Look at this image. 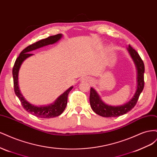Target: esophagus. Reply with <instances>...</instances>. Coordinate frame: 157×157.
I'll use <instances>...</instances> for the list:
<instances>
[{
	"label": "esophagus",
	"instance_id": "esophagus-1",
	"mask_svg": "<svg viewBox=\"0 0 157 157\" xmlns=\"http://www.w3.org/2000/svg\"><path fill=\"white\" fill-rule=\"evenodd\" d=\"M82 80H84V81H88V82H92V79H91L88 77H85L82 78Z\"/></svg>",
	"mask_w": 157,
	"mask_h": 157
}]
</instances>
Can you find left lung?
<instances>
[{
    "label": "left lung",
    "instance_id": "obj_1",
    "mask_svg": "<svg viewBox=\"0 0 157 157\" xmlns=\"http://www.w3.org/2000/svg\"><path fill=\"white\" fill-rule=\"evenodd\" d=\"M137 69V90L134 96L124 105L121 106L108 105L103 103L98 94L94 88H90V103L92 110L98 115L103 117H117L127 113L134 107L141 93L144 88L145 67L143 60L138 53L129 45L127 48Z\"/></svg>",
    "mask_w": 157,
    "mask_h": 157
}]
</instances>
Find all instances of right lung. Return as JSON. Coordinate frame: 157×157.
<instances>
[{
  "label": "right lung",
  "instance_id": "right-lung-1",
  "mask_svg": "<svg viewBox=\"0 0 157 157\" xmlns=\"http://www.w3.org/2000/svg\"><path fill=\"white\" fill-rule=\"evenodd\" d=\"M61 37H62V35L61 34L50 36L48 38H46V39L40 40L29 46H28L24 50H23L21 51L20 56H19L18 58L16 59L15 63H14V65L13 67L12 75L13 79L14 92H15L16 95L17 96L19 99H20L23 109H25V110L27 111L28 113H29L32 114L33 115L36 116L37 117L50 118L60 115L65 110L66 106H67L68 94L71 90H72L73 86L70 87L68 90H66L63 94L60 95L59 97L57 98L54 103L50 104V105L39 107L35 106L33 105H31V104H30L29 102H27L25 100V98H23L21 95L20 89H19V70H20V68L23 63V61L33 55V54L31 53V51L41 48L42 46L54 44L56 42H58L59 39H61Z\"/></svg>",
  "mask_w": 157,
  "mask_h": 157
}]
</instances>
